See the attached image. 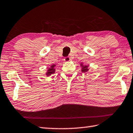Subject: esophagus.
<instances>
[{"mask_svg": "<svg viewBox=\"0 0 133 133\" xmlns=\"http://www.w3.org/2000/svg\"><path fill=\"white\" fill-rule=\"evenodd\" d=\"M70 60H71V59H70V57H66V58H64V62H68L70 61Z\"/></svg>", "mask_w": 133, "mask_h": 133, "instance_id": "34e87169", "label": "esophagus"}]
</instances>
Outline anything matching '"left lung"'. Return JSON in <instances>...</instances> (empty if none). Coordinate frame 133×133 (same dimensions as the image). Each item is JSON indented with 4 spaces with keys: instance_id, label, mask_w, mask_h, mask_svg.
<instances>
[{
    "instance_id": "1",
    "label": "left lung",
    "mask_w": 133,
    "mask_h": 133,
    "mask_svg": "<svg viewBox=\"0 0 133 133\" xmlns=\"http://www.w3.org/2000/svg\"><path fill=\"white\" fill-rule=\"evenodd\" d=\"M80 66L81 67V71L82 72H87L89 71V66H87V65L84 64V63H81L80 64Z\"/></svg>"
}]
</instances>
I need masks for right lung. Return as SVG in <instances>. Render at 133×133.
Segmentation results:
<instances>
[{
    "label": "right lung",
    "mask_w": 133,
    "mask_h": 133,
    "mask_svg": "<svg viewBox=\"0 0 133 133\" xmlns=\"http://www.w3.org/2000/svg\"><path fill=\"white\" fill-rule=\"evenodd\" d=\"M55 66L56 64H52L51 66L48 67V70H46V71L45 72V75H46V77H49L52 74H54L55 72Z\"/></svg>",
    "instance_id": "1"
}]
</instances>
